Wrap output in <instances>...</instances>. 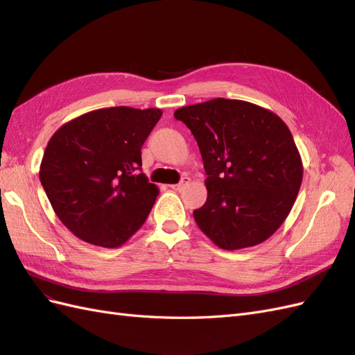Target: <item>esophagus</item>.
Wrapping results in <instances>:
<instances>
[{
    "label": "esophagus",
    "instance_id": "obj_1",
    "mask_svg": "<svg viewBox=\"0 0 355 355\" xmlns=\"http://www.w3.org/2000/svg\"><path fill=\"white\" fill-rule=\"evenodd\" d=\"M189 182H190V178H189V177H182V178H181V181L178 182V184H173V186H169V187L173 189V190L181 191L182 189H184V187L189 184Z\"/></svg>",
    "mask_w": 355,
    "mask_h": 355
}]
</instances>
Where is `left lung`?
Here are the masks:
<instances>
[{
  "mask_svg": "<svg viewBox=\"0 0 355 355\" xmlns=\"http://www.w3.org/2000/svg\"><path fill=\"white\" fill-rule=\"evenodd\" d=\"M175 119L196 139L208 199L193 212L200 230L225 250L267 240L289 215L302 182L293 137L272 112L214 98L181 107Z\"/></svg>",
  "mask_w": 355,
  "mask_h": 355,
  "instance_id": "left-lung-1",
  "label": "left lung"
}]
</instances>
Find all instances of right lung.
Masks as SVG:
<instances>
[{
	"instance_id": "1",
	"label": "right lung",
	"mask_w": 355,
	"mask_h": 355,
	"mask_svg": "<svg viewBox=\"0 0 355 355\" xmlns=\"http://www.w3.org/2000/svg\"><path fill=\"white\" fill-rule=\"evenodd\" d=\"M161 116V109L107 107L54 132L40 180L55 215L76 237L119 248L144 224L159 190L141 173V146Z\"/></svg>"
}]
</instances>
